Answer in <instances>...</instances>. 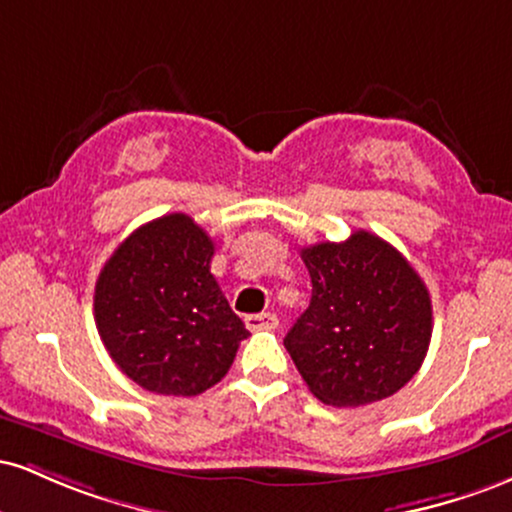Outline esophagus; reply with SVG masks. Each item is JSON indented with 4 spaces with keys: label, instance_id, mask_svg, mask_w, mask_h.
Here are the masks:
<instances>
[{
    "label": "esophagus",
    "instance_id": "obj_1",
    "mask_svg": "<svg viewBox=\"0 0 512 512\" xmlns=\"http://www.w3.org/2000/svg\"><path fill=\"white\" fill-rule=\"evenodd\" d=\"M245 325L252 332H262V330H276L279 327V317L274 313H257V315H248L245 317Z\"/></svg>",
    "mask_w": 512,
    "mask_h": 512
}]
</instances>
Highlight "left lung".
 Segmentation results:
<instances>
[{
  "mask_svg": "<svg viewBox=\"0 0 512 512\" xmlns=\"http://www.w3.org/2000/svg\"><path fill=\"white\" fill-rule=\"evenodd\" d=\"M313 281L308 310L286 334L305 385L332 407L395 395L424 363L431 296L402 252L368 231L301 250Z\"/></svg>",
  "mask_w": 512,
  "mask_h": 512,
  "instance_id": "left-lung-1",
  "label": "left lung"
}]
</instances>
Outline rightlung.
<instances>
[{"mask_svg": "<svg viewBox=\"0 0 512 512\" xmlns=\"http://www.w3.org/2000/svg\"><path fill=\"white\" fill-rule=\"evenodd\" d=\"M214 240L192 216L139 226L96 281L93 315L117 368L156 395L195 397L233 366L248 337L211 274Z\"/></svg>", "mask_w": 512, "mask_h": 512, "instance_id": "obj_1", "label": "right lung"}]
</instances>
